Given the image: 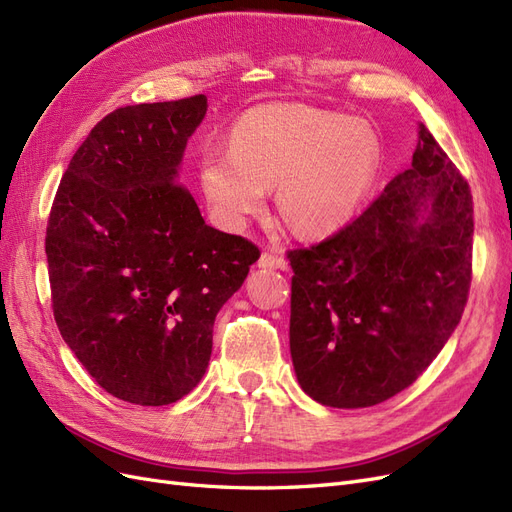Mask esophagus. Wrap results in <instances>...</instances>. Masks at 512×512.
<instances>
[{"instance_id": "34e87169", "label": "esophagus", "mask_w": 512, "mask_h": 512, "mask_svg": "<svg viewBox=\"0 0 512 512\" xmlns=\"http://www.w3.org/2000/svg\"><path fill=\"white\" fill-rule=\"evenodd\" d=\"M258 267L260 269H280V271H286L288 269V262L284 256L280 254H273V252H262L260 258H258Z\"/></svg>"}]
</instances>
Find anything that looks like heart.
Wrapping results in <instances>:
<instances>
[{"label":"heart","instance_id":"heart-1","mask_svg":"<svg viewBox=\"0 0 512 512\" xmlns=\"http://www.w3.org/2000/svg\"><path fill=\"white\" fill-rule=\"evenodd\" d=\"M230 149L200 160V188L226 226H243L267 205L299 237L320 239L344 228L378 162L376 134L363 121L303 104H267L245 113Z\"/></svg>","mask_w":512,"mask_h":512}]
</instances>
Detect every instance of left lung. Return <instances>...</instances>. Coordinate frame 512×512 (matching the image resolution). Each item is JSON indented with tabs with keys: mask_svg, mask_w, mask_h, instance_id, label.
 Masks as SVG:
<instances>
[{
	"mask_svg": "<svg viewBox=\"0 0 512 512\" xmlns=\"http://www.w3.org/2000/svg\"><path fill=\"white\" fill-rule=\"evenodd\" d=\"M468 181L418 123L412 166L359 218L290 250V354L322 406L367 408L423 374L453 335L472 282Z\"/></svg>",
	"mask_w": 512,
	"mask_h": 512,
	"instance_id": "obj_1",
	"label": "left lung"
}]
</instances>
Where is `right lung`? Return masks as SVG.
<instances>
[{
	"mask_svg": "<svg viewBox=\"0 0 512 512\" xmlns=\"http://www.w3.org/2000/svg\"><path fill=\"white\" fill-rule=\"evenodd\" d=\"M207 96L123 106L76 149L49 226L57 329L106 393L166 406L205 376L213 322L258 247L205 224L179 183Z\"/></svg>",
	"mask_w": 512,
	"mask_h": 512,
	"instance_id": "add662e5",
	"label": "right lung"
}]
</instances>
